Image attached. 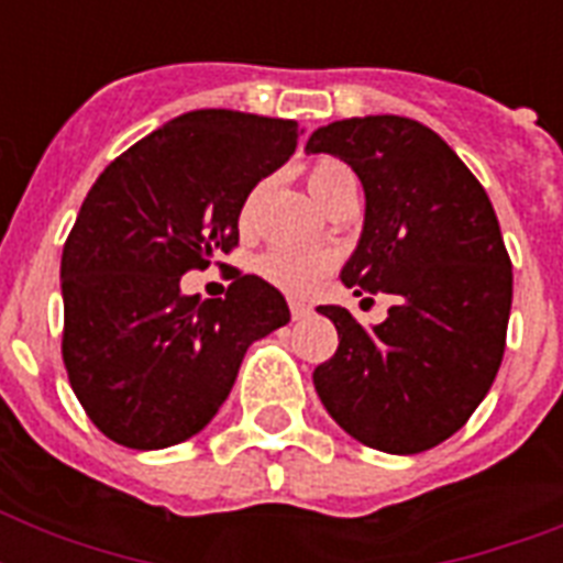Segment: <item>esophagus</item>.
Segmentation results:
<instances>
[{"mask_svg": "<svg viewBox=\"0 0 563 563\" xmlns=\"http://www.w3.org/2000/svg\"><path fill=\"white\" fill-rule=\"evenodd\" d=\"M289 309H291V318H295V321H300V318H307L309 312H312V309H309V303H303V300H298V298L289 300Z\"/></svg>", "mask_w": 563, "mask_h": 563, "instance_id": "34e87169", "label": "esophagus"}]
</instances>
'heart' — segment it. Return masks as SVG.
Returning <instances> with one entry per match:
<instances>
[{
	"mask_svg": "<svg viewBox=\"0 0 563 563\" xmlns=\"http://www.w3.org/2000/svg\"><path fill=\"white\" fill-rule=\"evenodd\" d=\"M344 180H353L351 169L335 161H318L316 166H309L307 172V189L321 203L342 187ZM260 189L247 195L245 207H242V221L251 219V212L256 207ZM333 268V256L321 254V251H295V247H274L268 254L260 256V274L265 280H272L274 286H280L283 291L291 295H309L318 283L324 280V274Z\"/></svg>",
	"mask_w": 563,
	"mask_h": 563,
	"instance_id": "1",
	"label": "heart"
}]
</instances>
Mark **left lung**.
I'll use <instances>...</instances> for the list:
<instances>
[{
  "label": "left lung",
  "mask_w": 563,
  "mask_h": 563,
  "mask_svg": "<svg viewBox=\"0 0 563 563\" xmlns=\"http://www.w3.org/2000/svg\"><path fill=\"white\" fill-rule=\"evenodd\" d=\"M307 154L344 161L365 189L342 283L397 298L374 327L318 307L339 351L312 374L316 391L365 446L423 453L467 423L503 362L515 280L497 212L459 154L415 119L330 122L312 131Z\"/></svg>",
  "instance_id": "8db88e82"
}]
</instances>
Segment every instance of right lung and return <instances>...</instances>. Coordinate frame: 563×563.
Wrapping results in <instances>:
<instances>
[{"mask_svg": "<svg viewBox=\"0 0 563 563\" xmlns=\"http://www.w3.org/2000/svg\"><path fill=\"white\" fill-rule=\"evenodd\" d=\"M291 119L189 110L131 145L92 184L60 256L64 365L96 427L131 450L201 432L256 339L289 324L272 283L233 272L224 298L180 277L239 242L251 189L289 161Z\"/></svg>", "mask_w": 563, "mask_h": 563, "instance_id": "obj_1", "label": "right lung"}]
</instances>
